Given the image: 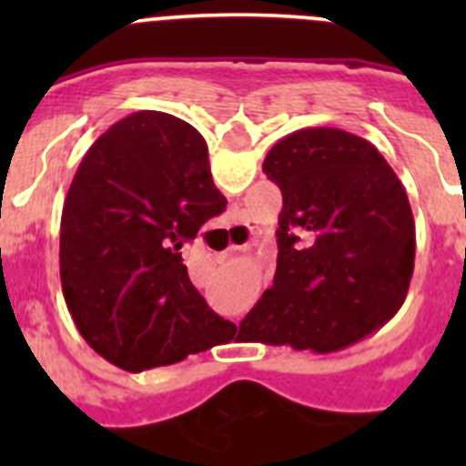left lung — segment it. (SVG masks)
I'll return each instance as SVG.
<instances>
[{"instance_id":"obj_1","label":"left lung","mask_w":466,"mask_h":466,"mask_svg":"<svg viewBox=\"0 0 466 466\" xmlns=\"http://www.w3.org/2000/svg\"><path fill=\"white\" fill-rule=\"evenodd\" d=\"M263 172L282 191L278 270L240 329L315 352L366 339L401 308L413 278L415 221L399 177L340 127L287 135Z\"/></svg>"}]
</instances>
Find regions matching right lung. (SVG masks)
<instances>
[{
	"instance_id": "1",
	"label": "right lung",
	"mask_w": 466,
	"mask_h": 466,
	"mask_svg": "<svg viewBox=\"0 0 466 466\" xmlns=\"http://www.w3.org/2000/svg\"><path fill=\"white\" fill-rule=\"evenodd\" d=\"M226 209L208 144L163 111H137L95 139L60 221V279L86 343L126 371L226 343L236 324L198 294L182 249Z\"/></svg>"
}]
</instances>
